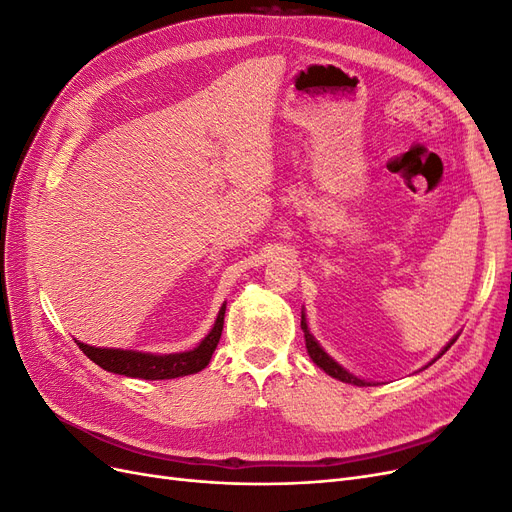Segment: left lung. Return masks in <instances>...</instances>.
I'll return each instance as SVG.
<instances>
[{
	"instance_id": "1",
	"label": "left lung",
	"mask_w": 512,
	"mask_h": 512,
	"mask_svg": "<svg viewBox=\"0 0 512 512\" xmlns=\"http://www.w3.org/2000/svg\"><path fill=\"white\" fill-rule=\"evenodd\" d=\"M301 329H303V333H305V348H307V352H309V356H312V361L320 367V369H324V371H327V374L331 376V378H337V380H342V382H348V384H354V386H371L369 382H365V380H361V378H356V376H352L350 374V371L348 369H344L342 365H339L337 361H333L331 359V356L327 354V352H324L322 348H320V344L316 342V339H314V335L312 333H309V329H307V320H305V314H301ZM455 339L457 337H453L451 339V342H448L446 346H444V350L436 356V359H433V361H438L440 359V356L448 350V348H451L453 344H455ZM431 361V363H433ZM429 363V365H431Z\"/></svg>"
}]
</instances>
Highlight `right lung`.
<instances>
[{"label": "right lung", "mask_w": 512, "mask_h": 512, "mask_svg": "<svg viewBox=\"0 0 512 512\" xmlns=\"http://www.w3.org/2000/svg\"><path fill=\"white\" fill-rule=\"evenodd\" d=\"M224 314L226 303L220 307V314L215 318L213 329L194 350L175 352V354H151V352H136V350H121V348H96L87 346L79 339H74L91 361L100 365L106 371H113L119 376L128 378H143V380H170L198 374L211 361L213 350L218 348V342L224 329Z\"/></svg>", "instance_id": "add662e5"}]
</instances>
